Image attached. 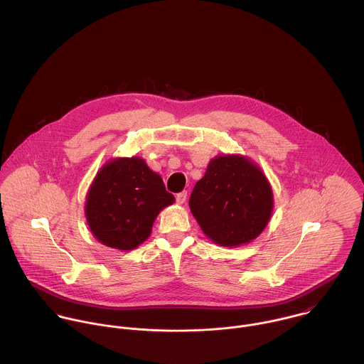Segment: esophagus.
I'll use <instances>...</instances> for the list:
<instances>
[{
	"instance_id": "obj_1",
	"label": "esophagus",
	"mask_w": 364,
	"mask_h": 364,
	"mask_svg": "<svg viewBox=\"0 0 364 364\" xmlns=\"http://www.w3.org/2000/svg\"><path fill=\"white\" fill-rule=\"evenodd\" d=\"M186 199H188V192H181L176 195V202L179 205H183L186 202Z\"/></svg>"
}]
</instances>
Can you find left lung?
<instances>
[{
  "instance_id": "8db88e82",
  "label": "left lung",
  "mask_w": 364,
  "mask_h": 364,
  "mask_svg": "<svg viewBox=\"0 0 364 364\" xmlns=\"http://www.w3.org/2000/svg\"><path fill=\"white\" fill-rule=\"evenodd\" d=\"M189 208L208 240L221 247L254 241L273 211L272 186L248 156L223 154L208 162Z\"/></svg>"
}]
</instances>
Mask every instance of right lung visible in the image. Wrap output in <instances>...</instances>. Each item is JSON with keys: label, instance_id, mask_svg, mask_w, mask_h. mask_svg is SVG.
<instances>
[{"label": "right lung", "instance_id": "right-lung-1", "mask_svg": "<svg viewBox=\"0 0 364 364\" xmlns=\"http://www.w3.org/2000/svg\"><path fill=\"white\" fill-rule=\"evenodd\" d=\"M175 202L162 178L140 156L112 158L98 171L85 199V218L106 247L132 251L151 234L156 215Z\"/></svg>", "mask_w": 364, "mask_h": 364}]
</instances>
